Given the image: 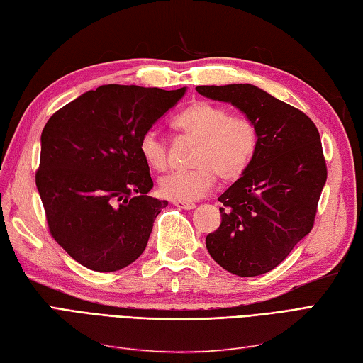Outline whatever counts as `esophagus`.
I'll return each instance as SVG.
<instances>
[{
	"label": "esophagus",
	"mask_w": 363,
	"mask_h": 363,
	"mask_svg": "<svg viewBox=\"0 0 363 363\" xmlns=\"http://www.w3.org/2000/svg\"><path fill=\"white\" fill-rule=\"evenodd\" d=\"M174 205L180 209H194L196 208V203L192 201H174Z\"/></svg>",
	"instance_id": "1"
}]
</instances>
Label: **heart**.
<instances>
[{
  "label": "heart",
  "mask_w": 363,
  "mask_h": 363,
  "mask_svg": "<svg viewBox=\"0 0 363 363\" xmlns=\"http://www.w3.org/2000/svg\"><path fill=\"white\" fill-rule=\"evenodd\" d=\"M182 134L197 140L191 169L174 171L160 180L164 197L194 201L216 186L218 174L225 180L242 177L252 163L259 147V128L245 115H234L222 104L196 101L172 120ZM140 154L154 171L169 164V149L157 130L149 129L140 138Z\"/></svg>",
  "instance_id": "obj_1"
}]
</instances>
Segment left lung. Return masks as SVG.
<instances>
[{"mask_svg": "<svg viewBox=\"0 0 363 363\" xmlns=\"http://www.w3.org/2000/svg\"><path fill=\"white\" fill-rule=\"evenodd\" d=\"M196 89L231 103L259 128L252 163L218 197L222 223L206 235V248L235 276H260L284 262L314 226L326 182L319 130L302 111L252 84Z\"/></svg>", "mask_w": 363, "mask_h": 363, "instance_id": "obj_1", "label": "left lung"}]
</instances>
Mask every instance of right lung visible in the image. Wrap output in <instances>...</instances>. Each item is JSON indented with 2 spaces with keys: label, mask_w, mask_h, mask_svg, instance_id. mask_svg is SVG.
<instances>
[{
  "label": "right lung",
  "mask_w": 363,
  "mask_h": 363,
  "mask_svg": "<svg viewBox=\"0 0 363 363\" xmlns=\"http://www.w3.org/2000/svg\"><path fill=\"white\" fill-rule=\"evenodd\" d=\"M184 92L104 84L44 126L35 183L50 235L83 267L112 272L143 254L167 201L147 196L154 182L140 138Z\"/></svg>",
  "instance_id": "add662e5"
}]
</instances>
